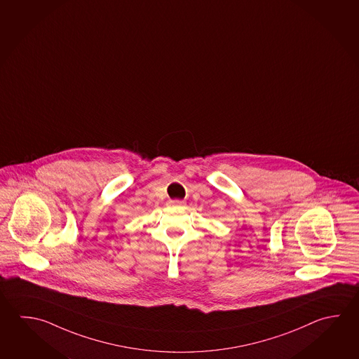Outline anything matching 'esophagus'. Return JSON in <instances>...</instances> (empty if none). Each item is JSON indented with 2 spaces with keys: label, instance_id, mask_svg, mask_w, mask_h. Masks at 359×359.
<instances>
[{
  "label": "esophagus",
  "instance_id": "obj_1",
  "mask_svg": "<svg viewBox=\"0 0 359 359\" xmlns=\"http://www.w3.org/2000/svg\"><path fill=\"white\" fill-rule=\"evenodd\" d=\"M168 203H170V206H175V208H181V206L186 205V203L181 201V200H170Z\"/></svg>",
  "mask_w": 359,
  "mask_h": 359
}]
</instances>
